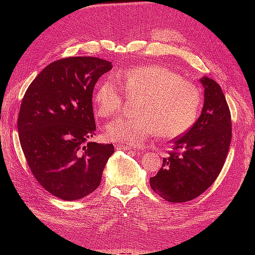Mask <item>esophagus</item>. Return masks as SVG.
Listing matches in <instances>:
<instances>
[{
	"label": "esophagus",
	"mask_w": 255,
	"mask_h": 255,
	"mask_svg": "<svg viewBox=\"0 0 255 255\" xmlns=\"http://www.w3.org/2000/svg\"><path fill=\"white\" fill-rule=\"evenodd\" d=\"M115 148L117 149V150H130L132 148H130L129 145H125V144H119V143H117L115 145Z\"/></svg>",
	"instance_id": "34e87169"
}]
</instances>
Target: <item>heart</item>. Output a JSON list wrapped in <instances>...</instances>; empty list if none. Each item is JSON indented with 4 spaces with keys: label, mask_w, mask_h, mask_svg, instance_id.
I'll use <instances>...</instances> for the list:
<instances>
[{
    "label": "heart",
    "mask_w": 255,
    "mask_h": 255,
    "mask_svg": "<svg viewBox=\"0 0 255 255\" xmlns=\"http://www.w3.org/2000/svg\"><path fill=\"white\" fill-rule=\"evenodd\" d=\"M118 80L128 97L140 98L137 118H119L106 127L109 139L126 145H139L157 135L173 139L194 126L201 109V92L194 83L182 80L170 69L142 65L121 71ZM97 113L101 117L117 116L123 106L122 89L113 79L98 85L95 92Z\"/></svg>",
    "instance_id": "heart-1"
}]
</instances>
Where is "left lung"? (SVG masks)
Here are the masks:
<instances>
[{
    "instance_id": "1",
    "label": "left lung",
    "mask_w": 255,
    "mask_h": 255,
    "mask_svg": "<svg viewBox=\"0 0 255 255\" xmlns=\"http://www.w3.org/2000/svg\"><path fill=\"white\" fill-rule=\"evenodd\" d=\"M202 113L186 133L175 138L172 151L150 179L151 188L168 202H187L199 197L219 175L228 155L232 122L219 84L203 76Z\"/></svg>"
}]
</instances>
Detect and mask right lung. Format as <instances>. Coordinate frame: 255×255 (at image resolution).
Returning a JSON list of instances; mask_svg holds the SVG:
<instances>
[{
    "label": "right lung",
    "instance_id": "right-lung-1",
    "mask_svg": "<svg viewBox=\"0 0 255 255\" xmlns=\"http://www.w3.org/2000/svg\"><path fill=\"white\" fill-rule=\"evenodd\" d=\"M111 61L91 56L53 61L30 83L18 116L21 148L35 179L50 194L74 201L95 191L113 143L95 135L92 92Z\"/></svg>",
    "mask_w": 255,
    "mask_h": 255
}]
</instances>
